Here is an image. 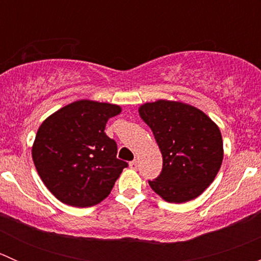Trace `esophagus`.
I'll use <instances>...</instances> for the list:
<instances>
[{"mask_svg":"<svg viewBox=\"0 0 261 261\" xmlns=\"http://www.w3.org/2000/svg\"><path fill=\"white\" fill-rule=\"evenodd\" d=\"M128 165H130L131 169L135 170L136 168H138V162H136V160H133V162H130V164H128Z\"/></svg>","mask_w":261,"mask_h":261,"instance_id":"1","label":"esophagus"}]
</instances>
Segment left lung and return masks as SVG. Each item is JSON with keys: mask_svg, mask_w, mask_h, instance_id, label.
I'll list each match as a JSON object with an SVG mask.
<instances>
[{"mask_svg": "<svg viewBox=\"0 0 261 261\" xmlns=\"http://www.w3.org/2000/svg\"><path fill=\"white\" fill-rule=\"evenodd\" d=\"M163 155V169L152 191L169 203L201 196L215 180L223 159L218 126L203 111L179 101L158 99L139 107Z\"/></svg>", "mask_w": 261, "mask_h": 261, "instance_id": "1", "label": "left lung"}]
</instances>
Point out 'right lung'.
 <instances>
[{
    "label": "right lung",
    "mask_w": 261,
    "mask_h": 261,
    "mask_svg": "<svg viewBox=\"0 0 261 261\" xmlns=\"http://www.w3.org/2000/svg\"><path fill=\"white\" fill-rule=\"evenodd\" d=\"M121 107L80 99L55 111L36 133L31 155L46 188L64 204L91 207L103 201L127 163L105 133Z\"/></svg>",
    "instance_id": "add662e5"
}]
</instances>
